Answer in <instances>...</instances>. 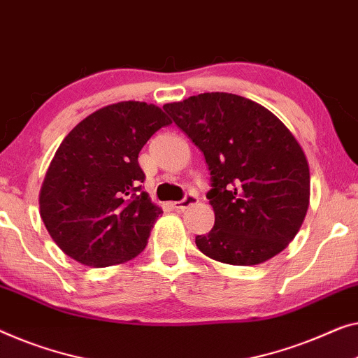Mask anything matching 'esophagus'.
Listing matches in <instances>:
<instances>
[{
	"label": "esophagus",
	"instance_id": "esophagus-1",
	"mask_svg": "<svg viewBox=\"0 0 358 358\" xmlns=\"http://www.w3.org/2000/svg\"><path fill=\"white\" fill-rule=\"evenodd\" d=\"M196 201H199V196L194 194H189V195H185L180 201H174L173 206L176 210H185V208H189L190 205H195Z\"/></svg>",
	"mask_w": 358,
	"mask_h": 358
}]
</instances>
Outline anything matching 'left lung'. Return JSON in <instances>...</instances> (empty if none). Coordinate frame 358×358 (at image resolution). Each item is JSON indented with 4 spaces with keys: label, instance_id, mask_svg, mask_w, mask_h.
Returning <instances> with one entry per match:
<instances>
[{
    "label": "left lung",
    "instance_id": "obj_1",
    "mask_svg": "<svg viewBox=\"0 0 358 358\" xmlns=\"http://www.w3.org/2000/svg\"><path fill=\"white\" fill-rule=\"evenodd\" d=\"M205 155L215 226L195 243L203 255L252 266L282 252L310 205V169L294 134L265 106L211 92L163 106Z\"/></svg>",
    "mask_w": 358,
    "mask_h": 358
}]
</instances>
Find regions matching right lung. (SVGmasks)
<instances>
[{"label": "right lung", "mask_w": 358, "mask_h": 358, "mask_svg": "<svg viewBox=\"0 0 358 358\" xmlns=\"http://www.w3.org/2000/svg\"><path fill=\"white\" fill-rule=\"evenodd\" d=\"M171 119L145 101L103 106L56 150L40 189V216L61 250L85 266L136 258L163 215L147 192L138 153Z\"/></svg>", "instance_id": "right-lung-1"}]
</instances>
